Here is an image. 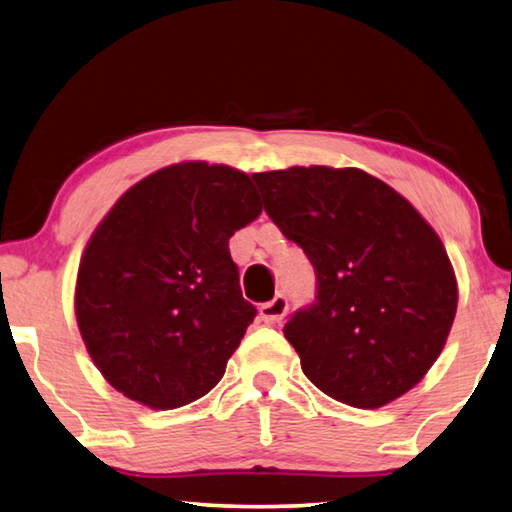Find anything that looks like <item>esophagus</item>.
I'll return each mask as SVG.
<instances>
[{
  "label": "esophagus",
  "mask_w": 512,
  "mask_h": 512,
  "mask_svg": "<svg viewBox=\"0 0 512 512\" xmlns=\"http://www.w3.org/2000/svg\"><path fill=\"white\" fill-rule=\"evenodd\" d=\"M285 312H288V299L283 294H276L272 301H267L261 306V319L265 324H281Z\"/></svg>",
  "instance_id": "obj_1"
}]
</instances>
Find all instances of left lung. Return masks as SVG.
<instances>
[{"mask_svg": "<svg viewBox=\"0 0 512 512\" xmlns=\"http://www.w3.org/2000/svg\"><path fill=\"white\" fill-rule=\"evenodd\" d=\"M251 177L267 215L317 272V303L283 328L303 373L357 409L405 396L441 355L459 303L432 224L360 168L292 166Z\"/></svg>", "mask_w": 512, "mask_h": 512, "instance_id": "obj_1", "label": "left lung"}]
</instances>
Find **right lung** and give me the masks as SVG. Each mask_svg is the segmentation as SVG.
Here are the masks:
<instances>
[{
	"label": "right lung",
	"instance_id": "1",
	"mask_svg": "<svg viewBox=\"0 0 512 512\" xmlns=\"http://www.w3.org/2000/svg\"><path fill=\"white\" fill-rule=\"evenodd\" d=\"M261 213L247 173L179 161L130 186L98 222L74 308L89 357L125 398L177 409L222 380L256 317L229 238Z\"/></svg>",
	"mask_w": 512,
	"mask_h": 512
}]
</instances>
